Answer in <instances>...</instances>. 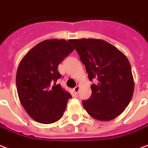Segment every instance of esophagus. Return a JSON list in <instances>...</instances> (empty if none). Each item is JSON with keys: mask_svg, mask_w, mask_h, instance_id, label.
<instances>
[{"mask_svg": "<svg viewBox=\"0 0 148 148\" xmlns=\"http://www.w3.org/2000/svg\"><path fill=\"white\" fill-rule=\"evenodd\" d=\"M79 86H76L75 87H74L73 88V90L75 91V94H77L79 92Z\"/></svg>", "mask_w": 148, "mask_h": 148, "instance_id": "34e87169", "label": "esophagus"}]
</instances>
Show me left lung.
<instances>
[{
  "label": "left lung",
  "mask_w": 148,
  "mask_h": 148,
  "mask_svg": "<svg viewBox=\"0 0 148 148\" xmlns=\"http://www.w3.org/2000/svg\"><path fill=\"white\" fill-rule=\"evenodd\" d=\"M80 61L85 65L91 85V95L83 100L88 114L99 121L118 117L131 101L134 80L128 58L106 41L92 38L71 39Z\"/></svg>",
  "instance_id": "8db88e82"
}]
</instances>
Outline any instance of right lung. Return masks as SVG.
<instances>
[{
	"instance_id": "add662e5",
	"label": "right lung",
	"mask_w": 148,
	"mask_h": 148,
	"mask_svg": "<svg viewBox=\"0 0 148 148\" xmlns=\"http://www.w3.org/2000/svg\"><path fill=\"white\" fill-rule=\"evenodd\" d=\"M73 50L64 39L45 40L19 63L16 79L19 101L35 121L51 124L63 116L72 95L57 84L61 78L58 67Z\"/></svg>"
}]
</instances>
